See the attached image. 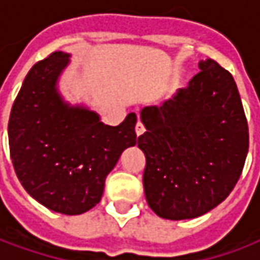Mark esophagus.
Segmentation results:
<instances>
[{
	"mask_svg": "<svg viewBox=\"0 0 260 260\" xmlns=\"http://www.w3.org/2000/svg\"><path fill=\"white\" fill-rule=\"evenodd\" d=\"M135 130H136V135H138V136H140V135H143V133H145V125L142 124V121H138V122H136Z\"/></svg>",
	"mask_w": 260,
	"mask_h": 260,
	"instance_id": "esophagus-1",
	"label": "esophagus"
}]
</instances>
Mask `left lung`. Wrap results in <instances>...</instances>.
Returning a JSON list of instances; mask_svg holds the SVG:
<instances>
[{"mask_svg":"<svg viewBox=\"0 0 260 260\" xmlns=\"http://www.w3.org/2000/svg\"><path fill=\"white\" fill-rule=\"evenodd\" d=\"M188 87L146 106L138 138L146 166L148 206L164 219H192L231 194L249 151V125L232 75L212 59L200 62Z\"/></svg>","mask_w":260,"mask_h":260,"instance_id":"1","label":"left lung"}]
</instances>
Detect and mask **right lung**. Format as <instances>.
<instances>
[{
	"label": "right lung",
	"mask_w": 260,
	"mask_h": 260,
	"mask_svg": "<svg viewBox=\"0 0 260 260\" xmlns=\"http://www.w3.org/2000/svg\"><path fill=\"white\" fill-rule=\"evenodd\" d=\"M69 54L54 51L28 72L9 120L10 157L22 186L47 209L81 214L102 198L121 152L136 145L138 117L106 125L85 108L66 105L56 83Z\"/></svg>",
	"instance_id": "add662e5"
}]
</instances>
